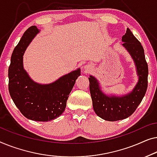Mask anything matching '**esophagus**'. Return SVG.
I'll return each instance as SVG.
<instances>
[{
    "label": "esophagus",
    "instance_id": "obj_1",
    "mask_svg": "<svg viewBox=\"0 0 157 157\" xmlns=\"http://www.w3.org/2000/svg\"><path fill=\"white\" fill-rule=\"evenodd\" d=\"M84 68H85V71H87H87H89L90 69V66H89V65H86L85 67H84Z\"/></svg>",
    "mask_w": 157,
    "mask_h": 157
}]
</instances>
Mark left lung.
<instances>
[{
  "mask_svg": "<svg viewBox=\"0 0 157 157\" xmlns=\"http://www.w3.org/2000/svg\"><path fill=\"white\" fill-rule=\"evenodd\" d=\"M122 45L128 50L135 63L139 81L131 93L123 97H108L101 91L99 83L90 76V91L93 109L98 116L107 121H118L129 117L141 103L148 85V65L144 48L129 28L123 35Z\"/></svg>",
  "mask_w": 157,
  "mask_h": 157,
  "instance_id": "8db88e82",
  "label": "left lung"
}]
</instances>
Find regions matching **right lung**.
Wrapping results in <instances>:
<instances>
[{"mask_svg":"<svg viewBox=\"0 0 157 157\" xmlns=\"http://www.w3.org/2000/svg\"><path fill=\"white\" fill-rule=\"evenodd\" d=\"M38 32L36 26L30 27L15 46L8 68V90L13 102L26 118L48 122L58 117L65 111L69 94L80 75V69L48 85L33 81L23 69V56Z\"/></svg>","mask_w":157,"mask_h":157,"instance_id":"right-lung-1","label":"right lung"}]
</instances>
